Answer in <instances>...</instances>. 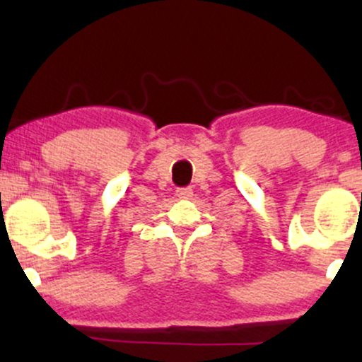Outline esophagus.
<instances>
[{
  "instance_id": "34e87169",
  "label": "esophagus",
  "mask_w": 362,
  "mask_h": 362,
  "mask_svg": "<svg viewBox=\"0 0 362 362\" xmlns=\"http://www.w3.org/2000/svg\"><path fill=\"white\" fill-rule=\"evenodd\" d=\"M194 195L192 189L190 187H184V189H178L177 190V197L178 199H190Z\"/></svg>"
}]
</instances>
